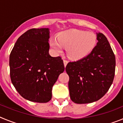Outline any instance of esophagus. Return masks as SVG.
<instances>
[{
	"label": "esophagus",
	"instance_id": "esophagus-1",
	"mask_svg": "<svg viewBox=\"0 0 123 123\" xmlns=\"http://www.w3.org/2000/svg\"><path fill=\"white\" fill-rule=\"evenodd\" d=\"M68 62L67 60H63V63H64V65H65V67H66V66H67Z\"/></svg>",
	"mask_w": 123,
	"mask_h": 123
}]
</instances>
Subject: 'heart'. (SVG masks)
<instances>
[{"label": "heart", "mask_w": 123, "mask_h": 123, "mask_svg": "<svg viewBox=\"0 0 123 123\" xmlns=\"http://www.w3.org/2000/svg\"><path fill=\"white\" fill-rule=\"evenodd\" d=\"M97 42V37L95 33L78 29L65 31L59 35L58 39L52 37L50 40L51 47L56 53H62L64 46L67 47L68 56L76 60L82 59L91 54Z\"/></svg>", "instance_id": "1"}]
</instances>
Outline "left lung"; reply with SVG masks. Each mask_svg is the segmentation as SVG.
<instances>
[{"mask_svg": "<svg viewBox=\"0 0 123 123\" xmlns=\"http://www.w3.org/2000/svg\"><path fill=\"white\" fill-rule=\"evenodd\" d=\"M98 42L85 58L69 62V95L76 104H89L100 99L110 87L115 77L116 60L108 40L97 33Z\"/></svg>", "mask_w": 123, "mask_h": 123, "instance_id": "obj_1", "label": "left lung"}]
</instances>
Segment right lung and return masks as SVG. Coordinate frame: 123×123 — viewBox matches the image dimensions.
Returning a JSON list of instances; mask_svg holds the SVG:
<instances>
[{"mask_svg":"<svg viewBox=\"0 0 123 123\" xmlns=\"http://www.w3.org/2000/svg\"><path fill=\"white\" fill-rule=\"evenodd\" d=\"M49 28L31 29L18 39L10 55V78L25 99L47 103L52 98V87L65 70L60 56L49 53Z\"/></svg>","mask_w":123,"mask_h":123,"instance_id":"add662e5","label":"right lung"}]
</instances>
